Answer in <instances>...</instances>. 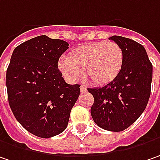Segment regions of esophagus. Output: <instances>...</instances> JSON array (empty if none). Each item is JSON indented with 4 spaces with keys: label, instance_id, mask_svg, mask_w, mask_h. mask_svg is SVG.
Segmentation results:
<instances>
[{
    "label": "esophagus",
    "instance_id": "1",
    "mask_svg": "<svg viewBox=\"0 0 160 160\" xmlns=\"http://www.w3.org/2000/svg\"><path fill=\"white\" fill-rule=\"evenodd\" d=\"M80 89L81 93H84V92H86V91H87V87H86L85 85H81L80 88Z\"/></svg>",
    "mask_w": 160,
    "mask_h": 160
}]
</instances>
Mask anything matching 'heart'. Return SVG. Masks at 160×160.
I'll use <instances>...</instances> for the list:
<instances>
[{
	"mask_svg": "<svg viewBox=\"0 0 160 160\" xmlns=\"http://www.w3.org/2000/svg\"><path fill=\"white\" fill-rule=\"evenodd\" d=\"M124 52L115 42H92L77 47L68 53L66 60L58 64L69 80L76 81L83 71L95 85H106L115 80L122 72Z\"/></svg>",
	"mask_w": 160,
	"mask_h": 160,
	"instance_id": "obj_1",
	"label": "heart"
}]
</instances>
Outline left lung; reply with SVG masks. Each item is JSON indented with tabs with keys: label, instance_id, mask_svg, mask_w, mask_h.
<instances>
[{
	"label": "left lung",
	"instance_id": "8db88e82",
	"mask_svg": "<svg viewBox=\"0 0 160 160\" xmlns=\"http://www.w3.org/2000/svg\"><path fill=\"white\" fill-rule=\"evenodd\" d=\"M109 39L120 45L124 63L118 77L102 88H88L94 97L90 108L94 122L111 132L127 129L147 107L152 81V64L143 45L134 40L113 36Z\"/></svg>",
	"mask_w": 160,
	"mask_h": 160
}]
</instances>
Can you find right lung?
Masks as SVG:
<instances>
[{
    "label": "right lung",
    "instance_id": "right-lung-1",
    "mask_svg": "<svg viewBox=\"0 0 160 160\" xmlns=\"http://www.w3.org/2000/svg\"><path fill=\"white\" fill-rule=\"evenodd\" d=\"M68 46L61 39L34 38L14 49L7 69L11 111L28 132L40 138H51L66 129L80 96V85L66 83L58 70Z\"/></svg>",
    "mask_w": 160,
    "mask_h": 160
}]
</instances>
